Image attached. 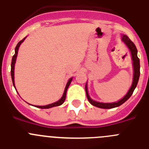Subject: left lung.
<instances>
[{"label": "left lung", "mask_w": 149, "mask_h": 149, "mask_svg": "<svg viewBox=\"0 0 149 149\" xmlns=\"http://www.w3.org/2000/svg\"><path fill=\"white\" fill-rule=\"evenodd\" d=\"M122 40L125 43V45L128 46L129 48L130 51H131V56H132V60H133V65H134V79H133V83L131 85V88L129 89L127 94L124 96V97L120 100V101H118L117 102H113V103H102L99 102L93 101V100H91L90 98L89 95L88 93V88H87V85H85V91H86L87 98H88V101L91 104H93V106L98 107L100 108H104V109H109V108H116V107L120 106L121 104H123L125 102H126L127 100L131 97V96L133 93L134 91L136 88V85H137L138 81H139V78H140V59L137 57V49H136V46L132 41L130 40L128 36L125 35H123L122 36Z\"/></svg>", "instance_id": "8db88e82"}]
</instances>
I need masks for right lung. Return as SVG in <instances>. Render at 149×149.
I'll return each mask as SVG.
<instances>
[{
    "mask_svg": "<svg viewBox=\"0 0 149 149\" xmlns=\"http://www.w3.org/2000/svg\"><path fill=\"white\" fill-rule=\"evenodd\" d=\"M25 38H23L21 41H20L18 43V45H17V46L15 47V55L13 56V59H12V63H11V76H12V79H13V85H14L15 87V83H14V68H15V60H16V57H17V54H18V48H19L20 45H21V43L23 42V41H24ZM72 79H70L69 81H68V84H67L66 85V88H65V92H64V94H63L62 97L61 98V100H58V102H56L53 103V104H47V105H45V106H36L37 108H52V107H56V106H58V105H61V104H63L64 103V102H65V99H66V93H67V91H68V87H69L70 84V82H71Z\"/></svg>",
    "mask_w": 149,
    "mask_h": 149,
    "instance_id": "right-lung-1",
    "label": "right lung"
}]
</instances>
